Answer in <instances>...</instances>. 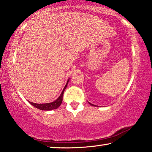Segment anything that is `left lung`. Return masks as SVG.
<instances>
[{"instance_id": "8db88e82", "label": "left lung", "mask_w": 152, "mask_h": 152, "mask_svg": "<svg viewBox=\"0 0 152 152\" xmlns=\"http://www.w3.org/2000/svg\"><path fill=\"white\" fill-rule=\"evenodd\" d=\"M88 103H89V104H90L91 105H93V106H96L95 105H93V104H92V103H89V102H88Z\"/></svg>"}]
</instances>
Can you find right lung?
Instances as JSON below:
<instances>
[{
  "label": "right lung",
  "instance_id": "obj_1",
  "mask_svg": "<svg viewBox=\"0 0 152 152\" xmlns=\"http://www.w3.org/2000/svg\"><path fill=\"white\" fill-rule=\"evenodd\" d=\"M69 80V78L68 79V80H67L66 85H65L63 91H62L61 93L60 94L59 97L57 98L56 100L54 101V102H50V103H33V102H28L30 103L31 105H33L34 107H37V108H38V109L41 110L49 111V110H54V109H57V108H58L60 106V105L61 104L62 100H63L64 93L65 91V89H66V87H67V83H68Z\"/></svg>",
  "mask_w": 152,
  "mask_h": 152
}]
</instances>
